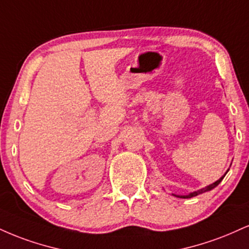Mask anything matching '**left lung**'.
I'll use <instances>...</instances> for the list:
<instances>
[{
	"instance_id": "left-lung-1",
	"label": "left lung",
	"mask_w": 249,
	"mask_h": 249,
	"mask_svg": "<svg viewBox=\"0 0 249 249\" xmlns=\"http://www.w3.org/2000/svg\"><path fill=\"white\" fill-rule=\"evenodd\" d=\"M229 170H230V169H227V172H229ZM227 172H226L225 174H224V175L221 176V178H220L219 179H217V181L213 182V183H212V184L206 185L205 188H202V189H199V190H197V191H193V193H190V194H188V195H176V194H172V195H173V196H175V197H178V198H191V197L197 196V195H200V194H203V193H206V191H210V190H212V189H213V188H215L218 184L220 183L221 179L225 178V175L227 174Z\"/></svg>"
}]
</instances>
